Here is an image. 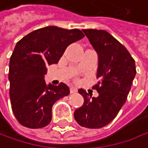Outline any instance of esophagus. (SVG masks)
<instances>
[{"label":"esophagus","instance_id":"obj_1","mask_svg":"<svg viewBox=\"0 0 148 148\" xmlns=\"http://www.w3.org/2000/svg\"><path fill=\"white\" fill-rule=\"evenodd\" d=\"M77 92H78V89L76 88H75V87H71L70 88V93L71 94H75Z\"/></svg>","mask_w":148,"mask_h":148}]
</instances>
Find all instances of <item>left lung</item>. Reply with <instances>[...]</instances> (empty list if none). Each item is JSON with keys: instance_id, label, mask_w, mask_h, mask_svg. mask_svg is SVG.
<instances>
[{"instance_id": "obj_1", "label": "left lung", "mask_w": 148, "mask_h": 148, "mask_svg": "<svg viewBox=\"0 0 148 148\" xmlns=\"http://www.w3.org/2000/svg\"><path fill=\"white\" fill-rule=\"evenodd\" d=\"M98 54L97 78L94 87L99 93L92 97L85 90L78 92L84 98L83 105L75 111L79 125L101 128L109 124L125 104L136 75L135 62L127 48L105 30H82Z\"/></svg>"}]
</instances>
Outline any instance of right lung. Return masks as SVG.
Segmentation results:
<instances>
[{"instance_id":"obj_1","label":"right lung","mask_w":148,"mask_h":148,"mask_svg":"<svg viewBox=\"0 0 148 148\" xmlns=\"http://www.w3.org/2000/svg\"><path fill=\"white\" fill-rule=\"evenodd\" d=\"M83 37L77 28L48 26L16 43L9 61V95L13 113L22 126L41 128L50 123L53 105L70 90L64 83L46 84L47 66L58 63L66 48Z\"/></svg>"}]
</instances>
